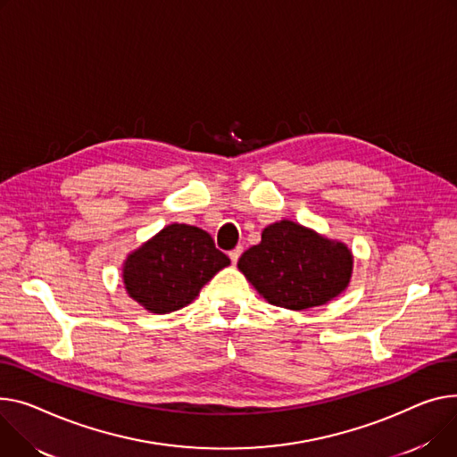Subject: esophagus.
<instances>
[{
    "mask_svg": "<svg viewBox=\"0 0 457 457\" xmlns=\"http://www.w3.org/2000/svg\"><path fill=\"white\" fill-rule=\"evenodd\" d=\"M240 253H242V246H237L235 250H231V252H229V259H231V262H233V264H237V261H238Z\"/></svg>",
    "mask_w": 457,
    "mask_h": 457,
    "instance_id": "34e87169",
    "label": "esophagus"
}]
</instances>
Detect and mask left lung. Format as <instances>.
Listing matches in <instances>:
<instances>
[{"instance_id": "obj_1", "label": "left lung", "mask_w": 457, "mask_h": 457, "mask_svg": "<svg viewBox=\"0 0 457 457\" xmlns=\"http://www.w3.org/2000/svg\"><path fill=\"white\" fill-rule=\"evenodd\" d=\"M238 270L271 305L305 311L342 294L351 279V250L290 220L264 228Z\"/></svg>"}]
</instances>
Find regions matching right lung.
I'll use <instances>...</instances> for the list:
<instances>
[{
    "label": "right lung",
    "instance_id": "1",
    "mask_svg": "<svg viewBox=\"0 0 457 457\" xmlns=\"http://www.w3.org/2000/svg\"><path fill=\"white\" fill-rule=\"evenodd\" d=\"M229 264L211 235L187 224H170L129 255L123 279L127 292L154 314L174 312Z\"/></svg>",
    "mask_w": 457,
    "mask_h": 457
}]
</instances>
